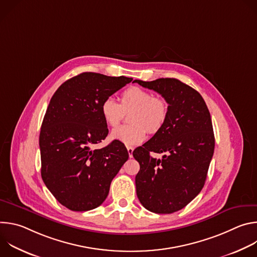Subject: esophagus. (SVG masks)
Listing matches in <instances>:
<instances>
[{"label": "esophagus", "mask_w": 257, "mask_h": 257, "mask_svg": "<svg viewBox=\"0 0 257 257\" xmlns=\"http://www.w3.org/2000/svg\"><path fill=\"white\" fill-rule=\"evenodd\" d=\"M127 152H128L129 158H132L133 157V148H132V146H127Z\"/></svg>", "instance_id": "obj_1"}]
</instances>
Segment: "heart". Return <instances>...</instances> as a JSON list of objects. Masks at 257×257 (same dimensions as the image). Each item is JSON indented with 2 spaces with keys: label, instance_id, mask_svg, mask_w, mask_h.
<instances>
[{
  "label": "heart",
  "instance_id": "heart-1",
  "mask_svg": "<svg viewBox=\"0 0 257 257\" xmlns=\"http://www.w3.org/2000/svg\"><path fill=\"white\" fill-rule=\"evenodd\" d=\"M99 111L104 123L113 128L119 125L125 112L131 111V124L114 129L111 137L126 145H137L145 139L146 129L156 133L163 127L168 118L169 104L150 90L131 86L122 92L120 103L112 96L104 98Z\"/></svg>",
  "mask_w": 257,
  "mask_h": 257
}]
</instances>
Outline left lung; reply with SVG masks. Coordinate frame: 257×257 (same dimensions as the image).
Segmentation results:
<instances>
[{
    "instance_id": "8db88e82",
    "label": "left lung",
    "mask_w": 257,
    "mask_h": 257,
    "mask_svg": "<svg viewBox=\"0 0 257 257\" xmlns=\"http://www.w3.org/2000/svg\"><path fill=\"white\" fill-rule=\"evenodd\" d=\"M160 93L169 104L163 127L133 152L140 170L136 194L152 212L172 213L185 207L201 191L214 151L212 123L200 93L175 78L135 80ZM151 152L164 153L162 160Z\"/></svg>"
}]
</instances>
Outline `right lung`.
I'll use <instances>...</instances> for the list:
<instances>
[{
    "mask_svg": "<svg viewBox=\"0 0 257 257\" xmlns=\"http://www.w3.org/2000/svg\"><path fill=\"white\" fill-rule=\"evenodd\" d=\"M132 80L84 72L65 81L51 98L40 134L42 178L70 210L99 206L129 158L118 140L99 150L93 146L108 133L100 103Z\"/></svg>",
    "mask_w": 257,
    "mask_h": 257,
    "instance_id": "1",
    "label": "right lung"
}]
</instances>
